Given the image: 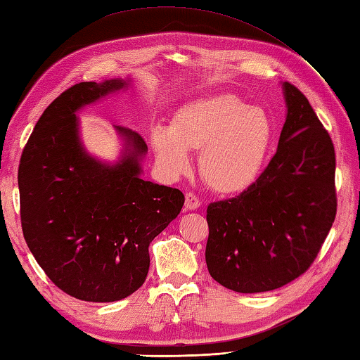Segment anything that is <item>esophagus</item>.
<instances>
[{
	"label": "esophagus",
	"mask_w": 360,
	"mask_h": 360,
	"mask_svg": "<svg viewBox=\"0 0 360 360\" xmlns=\"http://www.w3.org/2000/svg\"><path fill=\"white\" fill-rule=\"evenodd\" d=\"M201 206V201L195 193H186V209L187 210H195Z\"/></svg>",
	"instance_id": "esophagus-1"
}]
</instances>
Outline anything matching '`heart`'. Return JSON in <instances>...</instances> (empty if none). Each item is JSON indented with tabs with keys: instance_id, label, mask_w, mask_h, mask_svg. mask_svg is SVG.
<instances>
[{
	"instance_id": "1",
	"label": "heart",
	"mask_w": 360,
	"mask_h": 360,
	"mask_svg": "<svg viewBox=\"0 0 360 360\" xmlns=\"http://www.w3.org/2000/svg\"><path fill=\"white\" fill-rule=\"evenodd\" d=\"M271 142L273 124L265 110L250 108L228 94L184 104L170 128L159 124L151 134L162 170L170 176L186 173L190 168L188 151H200L202 179L224 195L243 192L255 184Z\"/></svg>"
}]
</instances>
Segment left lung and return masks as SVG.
<instances>
[{"label": "left lung", "mask_w": 360, "mask_h": 360, "mask_svg": "<svg viewBox=\"0 0 360 360\" xmlns=\"http://www.w3.org/2000/svg\"><path fill=\"white\" fill-rule=\"evenodd\" d=\"M285 123L278 151L255 184L209 204L207 270L238 293L270 292L304 273L337 212L335 153L307 98L283 82Z\"/></svg>", "instance_id": "1"}]
</instances>
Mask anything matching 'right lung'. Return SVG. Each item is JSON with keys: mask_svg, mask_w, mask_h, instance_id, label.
Here are the masks:
<instances>
[{"mask_svg": "<svg viewBox=\"0 0 360 360\" xmlns=\"http://www.w3.org/2000/svg\"><path fill=\"white\" fill-rule=\"evenodd\" d=\"M131 77L79 82L48 105L18 167L25 240L46 276L72 297L112 302L142 287L148 246L184 206L178 188L142 179L148 146L115 126L122 153L103 162L86 150L76 114L131 86Z\"/></svg>", "mask_w": 360, "mask_h": 360, "instance_id": "add662e5", "label": "right lung"}]
</instances>
